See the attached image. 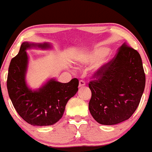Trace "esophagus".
Returning <instances> with one entry per match:
<instances>
[{"instance_id": "34e87169", "label": "esophagus", "mask_w": 152, "mask_h": 152, "mask_svg": "<svg viewBox=\"0 0 152 152\" xmlns=\"http://www.w3.org/2000/svg\"><path fill=\"white\" fill-rule=\"evenodd\" d=\"M86 86V83H85L84 81H83V80H81V81H79V84H78V86H79V88H81V87H83Z\"/></svg>"}]
</instances>
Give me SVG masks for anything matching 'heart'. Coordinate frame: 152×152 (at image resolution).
Returning a JSON list of instances; mask_svg holds the SVG:
<instances>
[{
    "instance_id": "heart-1",
    "label": "heart",
    "mask_w": 152,
    "mask_h": 152,
    "mask_svg": "<svg viewBox=\"0 0 152 152\" xmlns=\"http://www.w3.org/2000/svg\"><path fill=\"white\" fill-rule=\"evenodd\" d=\"M109 53V49L106 47H97L83 56L81 61L85 64H91L98 62L95 67V71H102L106 69L110 61V59L106 57Z\"/></svg>"
}]
</instances>
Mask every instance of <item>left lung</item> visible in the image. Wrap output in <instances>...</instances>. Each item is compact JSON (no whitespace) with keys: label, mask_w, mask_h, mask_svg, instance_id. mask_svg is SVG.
Returning a JSON list of instances; mask_svg holds the SVG:
<instances>
[{"label":"left lung","mask_w":152,"mask_h":152,"mask_svg":"<svg viewBox=\"0 0 152 152\" xmlns=\"http://www.w3.org/2000/svg\"><path fill=\"white\" fill-rule=\"evenodd\" d=\"M90 81L89 111L103 125L129 119L137 109L145 87V74L137 50L124 43L104 70Z\"/></svg>","instance_id":"obj_1"}]
</instances>
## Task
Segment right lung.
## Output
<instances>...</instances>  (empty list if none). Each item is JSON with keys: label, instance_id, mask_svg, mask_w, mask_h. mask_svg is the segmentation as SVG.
Wrapping results in <instances>:
<instances>
[{"label": "right lung", "instance_id": "add662e5", "mask_svg": "<svg viewBox=\"0 0 152 152\" xmlns=\"http://www.w3.org/2000/svg\"><path fill=\"white\" fill-rule=\"evenodd\" d=\"M31 48L48 49L50 43L23 42L18 53L11 59L8 68L7 88L15 109L24 121L33 126H50L61 118L68 101L78 88V80L61 83L48 80L39 88L32 90L26 81L28 56L26 50Z\"/></svg>", "mask_w": 152, "mask_h": 152}]
</instances>
